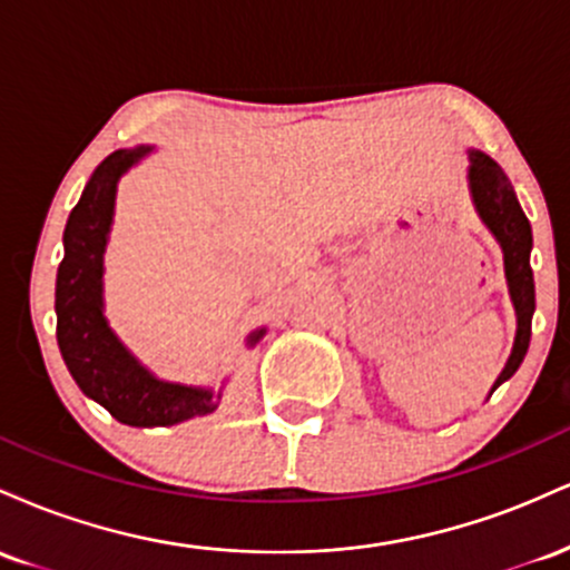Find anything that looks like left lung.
I'll list each match as a JSON object with an SVG mask.
<instances>
[{"mask_svg":"<svg viewBox=\"0 0 570 570\" xmlns=\"http://www.w3.org/2000/svg\"><path fill=\"white\" fill-rule=\"evenodd\" d=\"M469 187H472V198L476 212L490 233L495 235L503 248V271H507L509 294L517 311V337L512 356H509L507 367L495 381L493 391L499 389L503 381L514 375L517 367L525 358L528 345H531V318L535 311V286H533V271H531V222L522 214L520 203L512 185H509L507 174L501 171L499 163L490 160L488 155L472 153V168H469Z\"/></svg>","mask_w":570,"mask_h":570,"instance_id":"8db88e82","label":"left lung"}]
</instances>
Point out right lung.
<instances>
[{"mask_svg":"<svg viewBox=\"0 0 570 570\" xmlns=\"http://www.w3.org/2000/svg\"><path fill=\"white\" fill-rule=\"evenodd\" d=\"M147 149H117L90 176L63 230V259L56 281V337L63 362L82 389L109 415L128 426H174L214 410V394L163 383L136 362L112 335L101 313V254L112 225L117 179ZM265 332H254L248 345Z\"/></svg>","mask_w":570,"mask_h":570,"instance_id":"right-lung-1","label":"right lung"}]
</instances>
